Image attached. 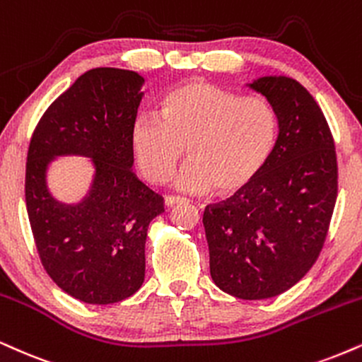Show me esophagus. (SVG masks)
Masks as SVG:
<instances>
[{
    "label": "esophagus",
    "instance_id": "34e87169",
    "mask_svg": "<svg viewBox=\"0 0 362 362\" xmlns=\"http://www.w3.org/2000/svg\"><path fill=\"white\" fill-rule=\"evenodd\" d=\"M182 202H187V199L175 197V195H167V197H165V206L167 207L177 206V204H182Z\"/></svg>",
    "mask_w": 362,
    "mask_h": 362
}]
</instances>
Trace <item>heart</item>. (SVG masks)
I'll return each mask as SVG.
<instances>
[{
	"label": "heart",
	"instance_id": "b5f03b06",
	"mask_svg": "<svg viewBox=\"0 0 362 362\" xmlns=\"http://www.w3.org/2000/svg\"><path fill=\"white\" fill-rule=\"evenodd\" d=\"M273 106L259 95H241L206 82H187L165 95L160 116L143 112L129 129V150L139 173L163 184L184 156L177 178L187 192L221 194L246 189L258 178L276 145Z\"/></svg>",
	"mask_w": 362,
	"mask_h": 362
}]
</instances>
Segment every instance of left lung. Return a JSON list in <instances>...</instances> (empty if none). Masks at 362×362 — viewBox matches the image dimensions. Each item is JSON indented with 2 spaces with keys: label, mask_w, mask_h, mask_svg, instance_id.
<instances>
[{
  "label": "left lung",
  "mask_w": 362,
  "mask_h": 362,
  "mask_svg": "<svg viewBox=\"0 0 362 362\" xmlns=\"http://www.w3.org/2000/svg\"><path fill=\"white\" fill-rule=\"evenodd\" d=\"M276 112L272 158L252 184L204 211L211 276L243 300L298 283L319 258L337 199L334 138L300 82L267 76L247 84Z\"/></svg>",
  "instance_id": "left-lung-1"
}]
</instances>
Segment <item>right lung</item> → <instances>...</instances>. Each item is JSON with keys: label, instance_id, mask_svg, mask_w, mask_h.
Segmentation results:
<instances>
[{"label": "right lung", "instance_id": "right-lung-1", "mask_svg": "<svg viewBox=\"0 0 362 362\" xmlns=\"http://www.w3.org/2000/svg\"><path fill=\"white\" fill-rule=\"evenodd\" d=\"M145 79L98 67L60 94L30 139L25 200L40 261L59 288L81 302L107 305L132 297L145 280L148 226L163 197L133 172L129 129ZM91 158L86 197L65 204L49 194L46 170L57 156Z\"/></svg>", "mask_w": 362, "mask_h": 362}]
</instances>
